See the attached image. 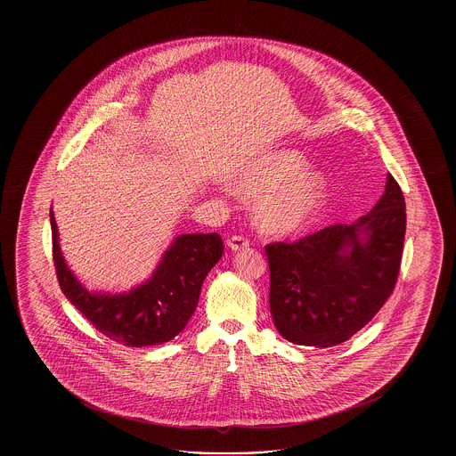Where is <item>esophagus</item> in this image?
<instances>
[{"label":"esophagus","mask_w":456,"mask_h":456,"mask_svg":"<svg viewBox=\"0 0 456 456\" xmlns=\"http://www.w3.org/2000/svg\"><path fill=\"white\" fill-rule=\"evenodd\" d=\"M227 246L232 251H240V249H246L249 246V240L244 238V236H232V238L227 240Z\"/></svg>","instance_id":"obj_1"}]
</instances>
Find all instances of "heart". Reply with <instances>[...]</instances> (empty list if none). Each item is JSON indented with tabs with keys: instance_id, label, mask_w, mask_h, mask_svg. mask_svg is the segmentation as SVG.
<instances>
[{
	"instance_id": "b5f03b06",
	"label": "heart",
	"mask_w": 456,
	"mask_h": 456,
	"mask_svg": "<svg viewBox=\"0 0 456 456\" xmlns=\"http://www.w3.org/2000/svg\"><path fill=\"white\" fill-rule=\"evenodd\" d=\"M307 162L292 151L273 152L249 164L239 177V188L261 196L256 220L272 234H299L311 229L325 212L328 188L318 174H305Z\"/></svg>"
}]
</instances>
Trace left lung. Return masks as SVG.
<instances>
[{"mask_svg": "<svg viewBox=\"0 0 456 456\" xmlns=\"http://www.w3.org/2000/svg\"><path fill=\"white\" fill-rule=\"evenodd\" d=\"M405 225V198L388 174L385 195L355 222L266 244L270 311L283 338L333 347L368 325L398 281Z\"/></svg>", "mask_w": 456, "mask_h": 456, "instance_id": "obj_1", "label": "left lung"}]
</instances>
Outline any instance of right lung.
Masks as SVG:
<instances>
[{"instance_id": "right-lung-1", "label": "right lung", "mask_w": 456, "mask_h": 456, "mask_svg": "<svg viewBox=\"0 0 456 456\" xmlns=\"http://www.w3.org/2000/svg\"><path fill=\"white\" fill-rule=\"evenodd\" d=\"M51 232L56 277L68 301L95 330L128 347L164 344L183 331L195 313L205 277L224 253L217 232L179 236L149 282L128 294L101 296L88 292L68 270L53 212Z\"/></svg>"}]
</instances>
